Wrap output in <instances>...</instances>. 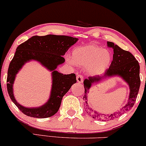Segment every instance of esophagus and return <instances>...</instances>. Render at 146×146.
<instances>
[{
    "label": "esophagus",
    "instance_id": "obj_1",
    "mask_svg": "<svg viewBox=\"0 0 146 146\" xmlns=\"http://www.w3.org/2000/svg\"><path fill=\"white\" fill-rule=\"evenodd\" d=\"M76 80H77V82H78V83H82V82H83V76H82V75H77L76 76Z\"/></svg>",
    "mask_w": 146,
    "mask_h": 146
}]
</instances>
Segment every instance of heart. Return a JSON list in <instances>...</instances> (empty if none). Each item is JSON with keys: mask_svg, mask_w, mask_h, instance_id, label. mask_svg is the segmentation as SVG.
I'll use <instances>...</instances> for the list:
<instances>
[{"mask_svg": "<svg viewBox=\"0 0 146 146\" xmlns=\"http://www.w3.org/2000/svg\"><path fill=\"white\" fill-rule=\"evenodd\" d=\"M72 59H68L70 64L87 68V73L91 76H100L110 67L112 57L108 50L91 44L74 48Z\"/></svg>", "mask_w": 146, "mask_h": 146, "instance_id": "heart-1", "label": "heart"}]
</instances>
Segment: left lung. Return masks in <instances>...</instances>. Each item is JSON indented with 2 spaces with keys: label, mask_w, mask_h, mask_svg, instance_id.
<instances>
[{
  "label": "left lung",
  "mask_w": 146,
  "mask_h": 146,
  "mask_svg": "<svg viewBox=\"0 0 146 146\" xmlns=\"http://www.w3.org/2000/svg\"><path fill=\"white\" fill-rule=\"evenodd\" d=\"M107 43L108 46L112 48L114 51L113 60L109 69L106 70L102 76L89 77L88 78L84 79L83 82L84 87L83 96L84 110L89 116L95 119H101L103 116L102 115H104L106 120H113L125 111L130 110L135 102L141 83L139 77V64L136 60L135 57L130 52L122 49L114 42L108 41ZM114 76L120 77L128 84L130 91L128 100L123 108L115 113L107 115H102L90 107L88 103V94L90 89L93 84L99 83L106 78Z\"/></svg>",
  "instance_id": "obj_1"
}]
</instances>
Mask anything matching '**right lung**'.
Returning a JSON list of instances; mask_svg holds the SVG:
<instances>
[{"instance_id":"1","label":"right lung","mask_w":146,"mask_h":146,"mask_svg":"<svg viewBox=\"0 0 146 146\" xmlns=\"http://www.w3.org/2000/svg\"><path fill=\"white\" fill-rule=\"evenodd\" d=\"M78 38L68 36L48 35L35 36L17 46L7 72V91L11 100L24 114L38 118H48L59 110L63 97L72 85L76 82L75 74H63L56 69L64 64V55ZM36 60L52 72V85L50 96L43 105L36 108L21 106L17 102L13 93V84L17 74L26 62Z\"/></svg>"}]
</instances>
